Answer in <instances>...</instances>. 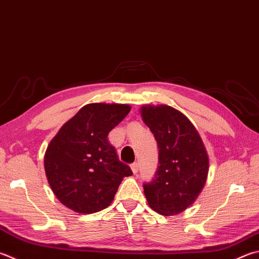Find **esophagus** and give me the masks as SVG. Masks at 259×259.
I'll return each instance as SVG.
<instances>
[{
	"label": "esophagus",
	"mask_w": 259,
	"mask_h": 259,
	"mask_svg": "<svg viewBox=\"0 0 259 259\" xmlns=\"http://www.w3.org/2000/svg\"><path fill=\"white\" fill-rule=\"evenodd\" d=\"M131 171H133L134 175H136V173L138 172V164L137 163L131 164Z\"/></svg>",
	"instance_id": "esophagus-1"
}]
</instances>
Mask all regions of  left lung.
<instances>
[{"label": "left lung", "instance_id": "left-lung-1", "mask_svg": "<svg viewBox=\"0 0 259 259\" xmlns=\"http://www.w3.org/2000/svg\"><path fill=\"white\" fill-rule=\"evenodd\" d=\"M144 123L158 146V168L144 192L149 207L164 216L180 214L195 203L207 180L209 158L195 125L165 104L140 107Z\"/></svg>", "mask_w": 259, "mask_h": 259}]
</instances>
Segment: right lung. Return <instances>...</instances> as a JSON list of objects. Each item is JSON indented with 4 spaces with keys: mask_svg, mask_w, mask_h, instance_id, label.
I'll return each mask as SVG.
<instances>
[{
    "mask_svg": "<svg viewBox=\"0 0 259 259\" xmlns=\"http://www.w3.org/2000/svg\"><path fill=\"white\" fill-rule=\"evenodd\" d=\"M128 104L92 103L61 126L44 155L46 178L61 203L80 214L106 208L130 167L107 136L128 115Z\"/></svg>",
    "mask_w": 259,
    "mask_h": 259,
    "instance_id": "obj_1",
    "label": "right lung"
}]
</instances>
